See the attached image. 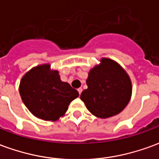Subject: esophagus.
Returning <instances> with one entry per match:
<instances>
[{"label":"esophagus","instance_id":"obj_1","mask_svg":"<svg viewBox=\"0 0 159 159\" xmlns=\"http://www.w3.org/2000/svg\"><path fill=\"white\" fill-rule=\"evenodd\" d=\"M77 91H78L79 94H81V93H82V92H83V89H82V88H79V89H77Z\"/></svg>","mask_w":159,"mask_h":159}]
</instances>
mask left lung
Instances as JSON below:
<instances>
[{"label": "left lung", "mask_w": 159, "mask_h": 159, "mask_svg": "<svg viewBox=\"0 0 159 159\" xmlns=\"http://www.w3.org/2000/svg\"><path fill=\"white\" fill-rule=\"evenodd\" d=\"M87 79L88 89L81 93L90 112L100 118L117 115L129 102L132 85L125 70L113 60L102 59Z\"/></svg>", "instance_id": "left-lung-1"}]
</instances>
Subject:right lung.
I'll list each match as a JSON object with an SVG mask.
<instances>
[{
	"label": "right lung",
	"mask_w": 159,
	"mask_h": 159,
	"mask_svg": "<svg viewBox=\"0 0 159 159\" xmlns=\"http://www.w3.org/2000/svg\"><path fill=\"white\" fill-rule=\"evenodd\" d=\"M23 102L38 118L56 121L66 113L70 103L79 93L60 80L49 65L36 66L23 76L19 85Z\"/></svg>",
	"instance_id": "add662e5"
}]
</instances>
